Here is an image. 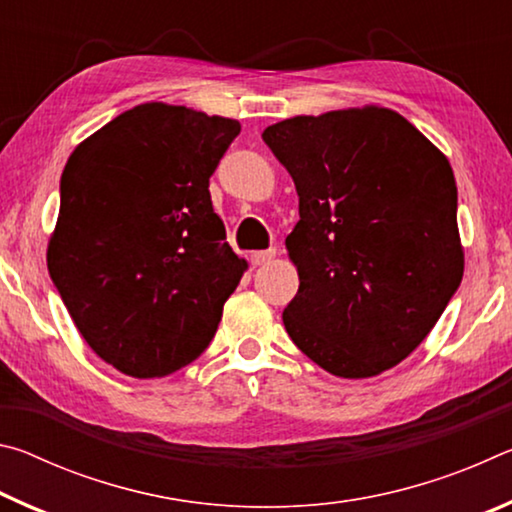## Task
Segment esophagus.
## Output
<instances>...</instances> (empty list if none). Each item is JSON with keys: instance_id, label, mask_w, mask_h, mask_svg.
Masks as SVG:
<instances>
[{"instance_id": "obj_1", "label": "esophagus", "mask_w": 512, "mask_h": 512, "mask_svg": "<svg viewBox=\"0 0 512 512\" xmlns=\"http://www.w3.org/2000/svg\"><path fill=\"white\" fill-rule=\"evenodd\" d=\"M275 257V248H268V250H255L253 255H250V262H253L255 266L259 264H268L271 259Z\"/></svg>"}]
</instances>
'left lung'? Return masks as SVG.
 <instances>
[{
  "mask_svg": "<svg viewBox=\"0 0 512 512\" xmlns=\"http://www.w3.org/2000/svg\"><path fill=\"white\" fill-rule=\"evenodd\" d=\"M262 137L300 196L287 237L300 287L282 314L291 341L336 377L397 366L463 280L447 158L375 106L284 119Z\"/></svg>",
  "mask_w": 512,
  "mask_h": 512,
  "instance_id": "obj_1",
  "label": "left lung"
}]
</instances>
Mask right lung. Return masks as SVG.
<instances>
[{
    "label": "right lung",
    "mask_w": 512,
    "mask_h": 512,
    "mask_svg": "<svg viewBox=\"0 0 512 512\" xmlns=\"http://www.w3.org/2000/svg\"><path fill=\"white\" fill-rule=\"evenodd\" d=\"M239 131L237 119L142 103L69 155L49 275L83 339L124 375H169L214 339L246 271L210 196Z\"/></svg>",
    "instance_id": "1"
}]
</instances>
